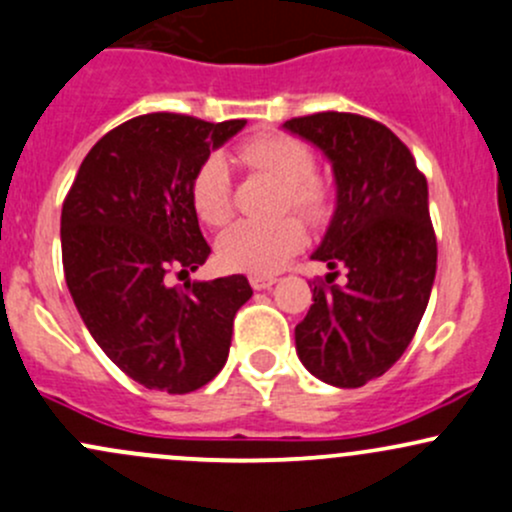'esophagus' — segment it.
Instances as JSON below:
<instances>
[{"label":"esophagus","instance_id":"esophagus-1","mask_svg":"<svg viewBox=\"0 0 512 512\" xmlns=\"http://www.w3.org/2000/svg\"><path fill=\"white\" fill-rule=\"evenodd\" d=\"M250 284L255 292H262V289H272L277 284V277H270V274H250Z\"/></svg>","mask_w":512,"mask_h":512}]
</instances>
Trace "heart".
<instances>
[{"label":"heart","mask_w":512,"mask_h":512,"mask_svg":"<svg viewBox=\"0 0 512 512\" xmlns=\"http://www.w3.org/2000/svg\"><path fill=\"white\" fill-rule=\"evenodd\" d=\"M240 157L255 169L274 176L284 184L282 206L321 220L331 208V188L314 174V152L294 134L257 132L242 139ZM191 201L203 223L225 225L233 215L230 198V169L223 154H211L201 161L191 181ZM304 245V228L294 218L270 223L240 220L225 230L218 240V257L228 270L250 274L277 272L299 247Z\"/></svg>","instance_id":"1"}]
</instances>
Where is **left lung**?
<instances>
[{"label": "left lung", "instance_id": "left-lung-1", "mask_svg": "<svg viewBox=\"0 0 512 512\" xmlns=\"http://www.w3.org/2000/svg\"><path fill=\"white\" fill-rule=\"evenodd\" d=\"M326 154L336 211L311 255L328 267L294 328L304 368L336 387H360L400 360L422 321L437 274L427 179L397 134L353 112L284 122ZM343 271L347 279L335 284Z\"/></svg>", "mask_w": 512, "mask_h": 512}]
</instances>
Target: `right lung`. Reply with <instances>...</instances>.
<instances>
[{
    "instance_id": "right-lung-1",
    "label": "right lung",
    "mask_w": 512,
    "mask_h": 512,
    "mask_svg": "<svg viewBox=\"0 0 512 512\" xmlns=\"http://www.w3.org/2000/svg\"><path fill=\"white\" fill-rule=\"evenodd\" d=\"M245 120L152 112L88 152L61 213L68 292L107 358L149 390L186 395L228 360L233 319L252 297L242 274L191 282L211 255L191 181ZM186 276L184 288L170 274Z\"/></svg>"
}]
</instances>
